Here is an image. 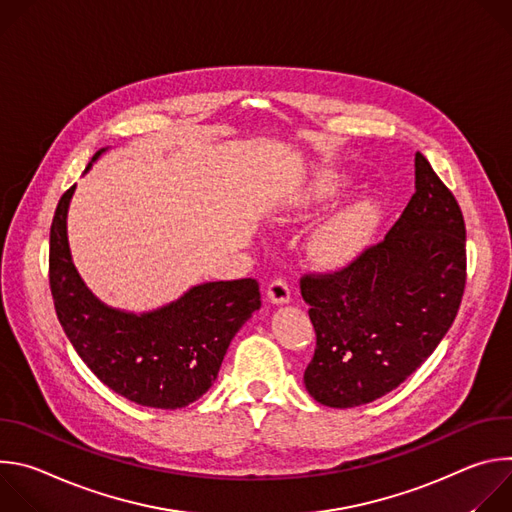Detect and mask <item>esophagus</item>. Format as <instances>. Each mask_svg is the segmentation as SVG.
<instances>
[{
  "mask_svg": "<svg viewBox=\"0 0 512 512\" xmlns=\"http://www.w3.org/2000/svg\"><path fill=\"white\" fill-rule=\"evenodd\" d=\"M289 294H291V289H289L285 279H273L269 283V287H267V300L271 304H275V306L287 304L289 302Z\"/></svg>",
  "mask_w": 512,
  "mask_h": 512,
  "instance_id": "esophagus-1",
  "label": "esophagus"
}]
</instances>
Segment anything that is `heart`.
Listing matches in <instances>:
<instances>
[{"label": "heart", "mask_w": 512, "mask_h": 512, "mask_svg": "<svg viewBox=\"0 0 512 512\" xmlns=\"http://www.w3.org/2000/svg\"><path fill=\"white\" fill-rule=\"evenodd\" d=\"M352 188V178L336 170H322L289 190L279 206V212L287 221L306 218L316 210L336 202ZM383 206L375 196H360L340 210L316 231L310 251L318 265L326 269H340L350 265L367 249L371 237L381 223Z\"/></svg>", "instance_id": "obj_1"}]
</instances>
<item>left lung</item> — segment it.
Segmentation results:
<instances>
[{
    "instance_id": "8db88e82",
    "label": "left lung",
    "mask_w": 512,
    "mask_h": 512,
    "mask_svg": "<svg viewBox=\"0 0 512 512\" xmlns=\"http://www.w3.org/2000/svg\"><path fill=\"white\" fill-rule=\"evenodd\" d=\"M464 285L462 210L417 152L415 194L387 237L334 275L302 277L316 330L308 393L348 409L397 389L448 334Z\"/></svg>"
}]
</instances>
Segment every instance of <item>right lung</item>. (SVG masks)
I'll list each match as a JSON object with an SVG mask.
<instances>
[{
	"mask_svg": "<svg viewBox=\"0 0 512 512\" xmlns=\"http://www.w3.org/2000/svg\"><path fill=\"white\" fill-rule=\"evenodd\" d=\"M107 152L99 150L91 166ZM70 186L50 227V289L56 316L77 354L117 395L156 409H180L216 381L227 348L261 308L255 279L206 281L152 312H127L101 302L72 263L66 216Z\"/></svg>",
	"mask_w": 512,
	"mask_h": 512,
	"instance_id": "obj_1",
	"label": "right lung"
}]
</instances>
